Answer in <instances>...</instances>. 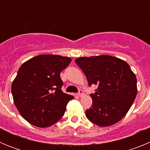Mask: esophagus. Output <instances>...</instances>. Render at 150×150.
<instances>
[{
  "instance_id": "1",
  "label": "esophagus",
  "mask_w": 150,
  "mask_h": 150,
  "mask_svg": "<svg viewBox=\"0 0 150 150\" xmlns=\"http://www.w3.org/2000/svg\"><path fill=\"white\" fill-rule=\"evenodd\" d=\"M83 95H84V92H83V90L79 89V92H78V95H79V97H83Z\"/></svg>"
}]
</instances>
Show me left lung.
Masks as SVG:
<instances>
[{"mask_svg":"<svg viewBox=\"0 0 150 150\" xmlns=\"http://www.w3.org/2000/svg\"><path fill=\"white\" fill-rule=\"evenodd\" d=\"M88 80L97 85L91 94L92 105L86 110L91 122L107 127L118 122L132 107L137 95V78L125 61L110 55L80 57L75 60Z\"/></svg>","mask_w":150,"mask_h":150,"instance_id":"left-lung-1","label":"left lung"}]
</instances>
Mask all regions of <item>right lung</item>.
Instances as JSON below:
<instances>
[{"label": "right lung", "instance_id": "obj_1", "mask_svg": "<svg viewBox=\"0 0 150 150\" xmlns=\"http://www.w3.org/2000/svg\"><path fill=\"white\" fill-rule=\"evenodd\" d=\"M69 57L40 55L22 64L12 83V95L21 116L33 125L46 128L64 116L74 96L64 93L60 73Z\"/></svg>", "mask_w": 150, "mask_h": 150}]
</instances>
